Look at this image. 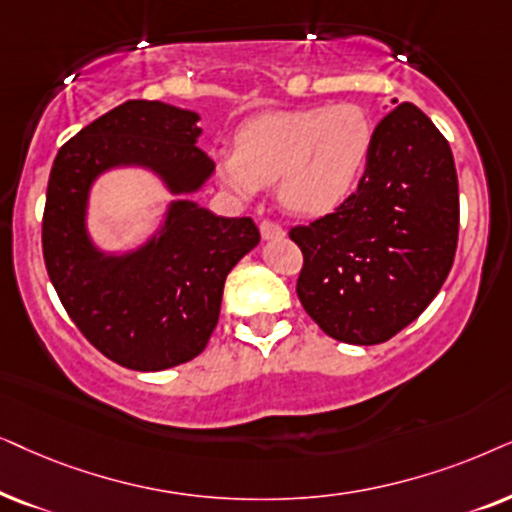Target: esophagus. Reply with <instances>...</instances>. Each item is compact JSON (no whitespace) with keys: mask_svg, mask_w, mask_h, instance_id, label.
Returning a JSON list of instances; mask_svg holds the SVG:
<instances>
[{"mask_svg":"<svg viewBox=\"0 0 512 512\" xmlns=\"http://www.w3.org/2000/svg\"><path fill=\"white\" fill-rule=\"evenodd\" d=\"M260 231H262L264 241H276V238H283L285 236V229L281 227V224L269 222V220H264L260 224Z\"/></svg>","mask_w":512,"mask_h":512,"instance_id":"esophagus-1","label":"esophagus"}]
</instances>
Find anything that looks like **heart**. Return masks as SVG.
I'll return each instance as SVG.
<instances>
[{
    "label": "heart",
    "instance_id": "b5f03b06",
    "mask_svg": "<svg viewBox=\"0 0 512 512\" xmlns=\"http://www.w3.org/2000/svg\"><path fill=\"white\" fill-rule=\"evenodd\" d=\"M374 126L363 107L278 109L241 126L236 147L215 149L224 187L252 199L278 185L290 213L323 217L358 192L370 166Z\"/></svg>",
    "mask_w": 512,
    "mask_h": 512
}]
</instances>
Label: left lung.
Returning a JSON list of instances; mask_svg holds the SVG:
<instances>
[{"mask_svg":"<svg viewBox=\"0 0 512 512\" xmlns=\"http://www.w3.org/2000/svg\"><path fill=\"white\" fill-rule=\"evenodd\" d=\"M297 297L337 342L381 344L421 316L452 269L459 182L449 142L412 102L374 128L363 185L335 213L290 229Z\"/></svg>","mask_w":512,"mask_h":512,"instance_id":"8db88e82","label":"left lung"}]
</instances>
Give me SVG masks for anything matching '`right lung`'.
Masks as SVG:
<instances>
[{"label": "right lung", "mask_w": 512, "mask_h": 512, "mask_svg": "<svg viewBox=\"0 0 512 512\" xmlns=\"http://www.w3.org/2000/svg\"><path fill=\"white\" fill-rule=\"evenodd\" d=\"M199 114L128 100L67 140L53 161L42 222L44 262L81 335L121 367L159 372L199 356L220 318L227 274L260 243L250 217H220L185 199L215 173L199 149ZM145 167L182 200L128 253H107L85 227L92 182Z\"/></svg>", "instance_id": "obj_1"}]
</instances>
